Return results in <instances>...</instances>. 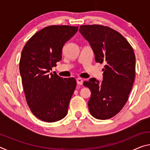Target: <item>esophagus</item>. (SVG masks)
Masks as SVG:
<instances>
[{
    "label": "esophagus",
    "instance_id": "1",
    "mask_svg": "<svg viewBox=\"0 0 150 150\" xmlns=\"http://www.w3.org/2000/svg\"><path fill=\"white\" fill-rule=\"evenodd\" d=\"M76 81H77V83L78 85H83V81L81 78H77V79H76Z\"/></svg>",
    "mask_w": 150,
    "mask_h": 150
}]
</instances>
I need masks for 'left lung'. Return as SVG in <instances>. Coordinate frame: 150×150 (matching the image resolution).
Listing matches in <instances>:
<instances>
[{"instance_id":"1","label":"left lung","mask_w":150,"mask_h":150,"mask_svg":"<svg viewBox=\"0 0 150 150\" xmlns=\"http://www.w3.org/2000/svg\"><path fill=\"white\" fill-rule=\"evenodd\" d=\"M79 32L90 44L96 62L105 64L103 81L91 78L83 85L91 96L88 110L100 120L110 118L125 105L135 79L136 57L123 35L100 25L81 26Z\"/></svg>"}]
</instances>
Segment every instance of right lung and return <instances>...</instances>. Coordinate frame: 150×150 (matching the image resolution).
Instances as JSON below:
<instances>
[{
	"label": "right lung",
	"instance_id": "add662e5",
	"mask_svg": "<svg viewBox=\"0 0 150 150\" xmlns=\"http://www.w3.org/2000/svg\"><path fill=\"white\" fill-rule=\"evenodd\" d=\"M78 31V26H50L33 35L24 45L20 73L32 112L40 120L54 122L67 115L76 87L74 78L50 72L62 59V48Z\"/></svg>",
	"mask_w": 150,
	"mask_h": 150
}]
</instances>
